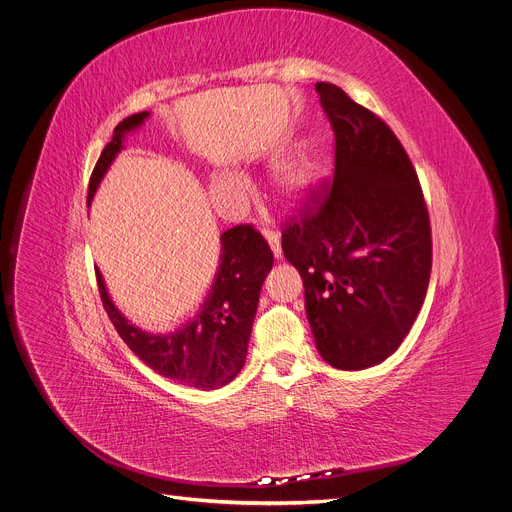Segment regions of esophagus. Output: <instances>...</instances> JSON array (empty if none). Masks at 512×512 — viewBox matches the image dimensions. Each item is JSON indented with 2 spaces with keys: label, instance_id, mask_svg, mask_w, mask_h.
I'll list each match as a JSON object with an SVG mask.
<instances>
[{
  "label": "esophagus",
  "instance_id": "1",
  "mask_svg": "<svg viewBox=\"0 0 512 512\" xmlns=\"http://www.w3.org/2000/svg\"><path fill=\"white\" fill-rule=\"evenodd\" d=\"M263 235H265V239H267V243H269V247H271V251H273L275 259H282V245H280V232H277V230H273V228H265V230H263Z\"/></svg>",
  "mask_w": 512,
  "mask_h": 512
}]
</instances>
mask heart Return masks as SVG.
Listing matches in <instances>:
<instances>
[{"mask_svg":"<svg viewBox=\"0 0 512 512\" xmlns=\"http://www.w3.org/2000/svg\"><path fill=\"white\" fill-rule=\"evenodd\" d=\"M314 175V163L308 155L304 153H296L290 155L288 159H284L275 171V181L280 185V190L286 194H298L302 190H306V185L310 183ZM241 179L230 175V173H218L212 179V192L214 198L218 200V204L222 206H230L241 196Z\"/></svg>","mask_w":512,"mask_h":512,"instance_id":"b5f03b06","label":"heart"}]
</instances>
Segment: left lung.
<instances>
[{"instance_id": "1", "label": "left lung", "mask_w": 512, "mask_h": 512, "mask_svg": "<svg viewBox=\"0 0 512 512\" xmlns=\"http://www.w3.org/2000/svg\"><path fill=\"white\" fill-rule=\"evenodd\" d=\"M335 132V173L282 230L304 280L316 349L339 369L390 357L429 288L431 220L416 171L392 132L333 83H316Z\"/></svg>"}]
</instances>
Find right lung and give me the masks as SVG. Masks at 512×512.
Masks as SVG:
<instances>
[{
  "label": "right lung",
  "mask_w": 512,
  "mask_h": 512,
  "mask_svg": "<svg viewBox=\"0 0 512 512\" xmlns=\"http://www.w3.org/2000/svg\"><path fill=\"white\" fill-rule=\"evenodd\" d=\"M147 116L149 112L132 114L114 128L112 141L91 171L87 204L120 153L124 134L141 126ZM220 243V265L206 302L183 329L167 335H149L130 324L112 304L102 273L96 271L104 310L130 351L159 376L200 390L226 386L243 369L259 292L273 265V253L253 224L224 230Z\"/></svg>",
  "instance_id": "obj_1"
}]
</instances>
